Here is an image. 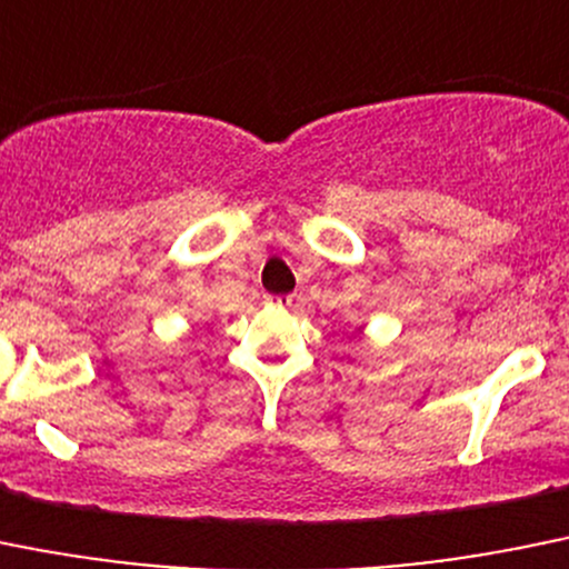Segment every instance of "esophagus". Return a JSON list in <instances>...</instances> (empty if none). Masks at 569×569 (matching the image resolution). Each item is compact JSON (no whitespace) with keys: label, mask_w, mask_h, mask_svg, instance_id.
Wrapping results in <instances>:
<instances>
[{"label":"esophagus","mask_w":569,"mask_h":569,"mask_svg":"<svg viewBox=\"0 0 569 569\" xmlns=\"http://www.w3.org/2000/svg\"><path fill=\"white\" fill-rule=\"evenodd\" d=\"M291 300H295V297L291 295H283V297H269V306H280V309H286V306H291Z\"/></svg>","instance_id":"1"}]
</instances>
